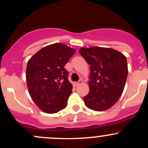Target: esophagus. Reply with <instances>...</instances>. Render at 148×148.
Wrapping results in <instances>:
<instances>
[{
  "mask_svg": "<svg viewBox=\"0 0 148 148\" xmlns=\"http://www.w3.org/2000/svg\"><path fill=\"white\" fill-rule=\"evenodd\" d=\"M83 83V81L81 79H80L79 81H78V82H76V83H75V85L76 86H79V85H81V84H82Z\"/></svg>",
  "mask_w": 148,
  "mask_h": 148,
  "instance_id": "esophagus-1",
  "label": "esophagus"
}]
</instances>
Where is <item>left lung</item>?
<instances>
[{
  "mask_svg": "<svg viewBox=\"0 0 148 148\" xmlns=\"http://www.w3.org/2000/svg\"><path fill=\"white\" fill-rule=\"evenodd\" d=\"M79 53L90 65V92L84 97L86 106L105 111L118 101L128 74L126 57L111 48H81Z\"/></svg>",
  "mask_w": 148,
  "mask_h": 148,
  "instance_id": "left-lung-1",
  "label": "left lung"
}]
</instances>
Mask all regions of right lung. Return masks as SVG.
<instances>
[{"label": "right lung", "mask_w": 148, "mask_h": 148, "mask_svg": "<svg viewBox=\"0 0 148 148\" xmlns=\"http://www.w3.org/2000/svg\"><path fill=\"white\" fill-rule=\"evenodd\" d=\"M76 51L63 44L44 47L27 64L26 81L31 98L47 113L64 109L72 92V85L64 68Z\"/></svg>", "instance_id": "add662e5"}]
</instances>
